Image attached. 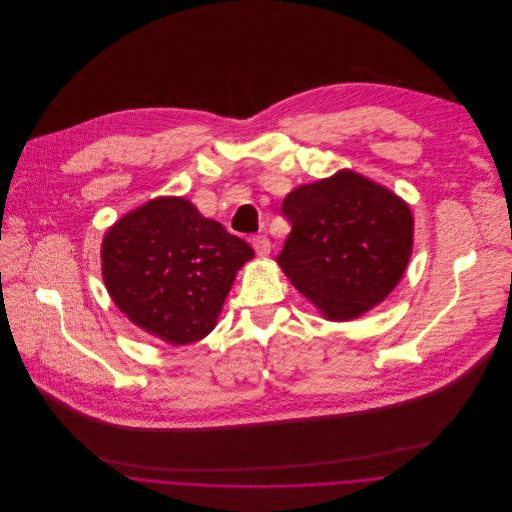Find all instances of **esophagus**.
I'll list each match as a JSON object with an SVG mask.
<instances>
[{
  "label": "esophagus",
  "instance_id": "34e87169",
  "mask_svg": "<svg viewBox=\"0 0 512 512\" xmlns=\"http://www.w3.org/2000/svg\"><path fill=\"white\" fill-rule=\"evenodd\" d=\"M252 248L256 250L258 256H268L270 254V240L266 236H254L252 238Z\"/></svg>",
  "mask_w": 512,
  "mask_h": 512
}]
</instances>
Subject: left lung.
Returning <instances> with one entry per match:
<instances>
[{
    "mask_svg": "<svg viewBox=\"0 0 512 512\" xmlns=\"http://www.w3.org/2000/svg\"><path fill=\"white\" fill-rule=\"evenodd\" d=\"M282 216L292 230L276 262L329 321H351L373 309L410 262V206L355 171L298 185L284 197Z\"/></svg>",
    "mask_w": 512,
    "mask_h": 512,
    "instance_id": "8db88e82",
    "label": "left lung"
}]
</instances>
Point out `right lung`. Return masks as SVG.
<instances>
[{
    "mask_svg": "<svg viewBox=\"0 0 512 512\" xmlns=\"http://www.w3.org/2000/svg\"><path fill=\"white\" fill-rule=\"evenodd\" d=\"M100 258L119 311L177 347L216 327L236 272L254 250L191 201L157 197L111 226Z\"/></svg>",
    "mask_w": 512,
    "mask_h": 512,
    "instance_id": "add662e5",
    "label": "right lung"
}]
</instances>
